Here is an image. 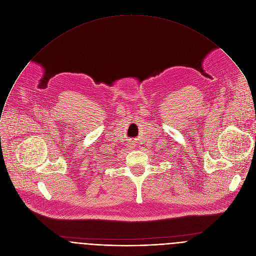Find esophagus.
Here are the masks:
<instances>
[{
  "mask_svg": "<svg viewBox=\"0 0 256 256\" xmlns=\"http://www.w3.org/2000/svg\"><path fill=\"white\" fill-rule=\"evenodd\" d=\"M132 144V146H130V147H132V144Z\"/></svg>",
  "mask_w": 256,
  "mask_h": 256,
  "instance_id": "esophagus-1",
  "label": "esophagus"
}]
</instances>
